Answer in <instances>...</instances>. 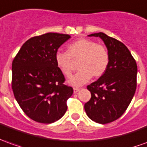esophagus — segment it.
I'll list each match as a JSON object with an SVG mask.
<instances>
[{
    "label": "esophagus",
    "instance_id": "obj_1",
    "mask_svg": "<svg viewBox=\"0 0 147 147\" xmlns=\"http://www.w3.org/2000/svg\"><path fill=\"white\" fill-rule=\"evenodd\" d=\"M80 88H73V91L74 93L76 94V93H77L78 91H80Z\"/></svg>",
    "mask_w": 147,
    "mask_h": 147
}]
</instances>
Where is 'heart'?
<instances>
[{
  "mask_svg": "<svg viewBox=\"0 0 147 147\" xmlns=\"http://www.w3.org/2000/svg\"><path fill=\"white\" fill-rule=\"evenodd\" d=\"M57 67L66 77L73 71V62L79 61V71L71 77L68 83L73 86H82L91 80V76H102L109 64V53L102 45L90 39L80 38L67 46V52H58L55 56Z\"/></svg>",
  "mask_w": 147,
  "mask_h": 147,
  "instance_id": "b5f03b06",
  "label": "heart"
}]
</instances>
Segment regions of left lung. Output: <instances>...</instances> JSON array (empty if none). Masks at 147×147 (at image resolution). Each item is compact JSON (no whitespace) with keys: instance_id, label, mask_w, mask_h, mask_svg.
<instances>
[{"instance_id":"left-lung-1","label":"left lung","mask_w":147,"mask_h":147,"mask_svg":"<svg viewBox=\"0 0 147 147\" xmlns=\"http://www.w3.org/2000/svg\"><path fill=\"white\" fill-rule=\"evenodd\" d=\"M89 36H98L104 42L109 53V64L105 73L87 87L91 97L84 104V109L95 123H109L122 116L134 97L137 86V64L122 42L103 32Z\"/></svg>"}]
</instances>
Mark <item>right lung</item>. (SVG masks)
Returning <instances> with one entry per match:
<instances>
[{
  "instance_id": "right-lung-1",
  "label": "right lung",
  "mask_w": 147,
  "mask_h": 147,
  "mask_svg": "<svg viewBox=\"0 0 147 147\" xmlns=\"http://www.w3.org/2000/svg\"><path fill=\"white\" fill-rule=\"evenodd\" d=\"M71 36L49 32L30 38L16 54L12 64V88L16 100L31 119L52 123L63 116L71 87L57 67L58 49Z\"/></svg>"
}]
</instances>
